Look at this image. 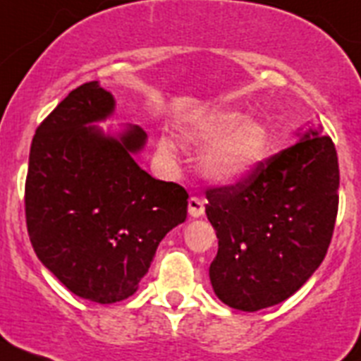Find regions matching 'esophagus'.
<instances>
[{
	"instance_id": "34e87169",
	"label": "esophagus",
	"mask_w": 361,
	"mask_h": 361,
	"mask_svg": "<svg viewBox=\"0 0 361 361\" xmlns=\"http://www.w3.org/2000/svg\"><path fill=\"white\" fill-rule=\"evenodd\" d=\"M188 213L193 219H199V216L204 215V200L199 199V197H191L188 200Z\"/></svg>"
}]
</instances>
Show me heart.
Masks as SVG:
<instances>
[{
    "label": "heart",
    "instance_id": "obj_1",
    "mask_svg": "<svg viewBox=\"0 0 361 361\" xmlns=\"http://www.w3.org/2000/svg\"><path fill=\"white\" fill-rule=\"evenodd\" d=\"M188 145L208 148L200 159V173L216 186H233L255 173L271 148L266 123L247 117L238 110H209L183 130ZM166 157L175 148L168 139L159 141Z\"/></svg>",
    "mask_w": 361,
    "mask_h": 361
}]
</instances>
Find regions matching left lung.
I'll list each match as a JSON object with an SVG mask.
<instances>
[{
  "label": "left lung",
  "mask_w": 361,
  "mask_h": 361,
  "mask_svg": "<svg viewBox=\"0 0 361 361\" xmlns=\"http://www.w3.org/2000/svg\"><path fill=\"white\" fill-rule=\"evenodd\" d=\"M296 137L250 178L206 191V215L219 238L209 280L219 300L238 311H260L295 295L331 244L336 149L320 126Z\"/></svg>",
  "instance_id": "obj_1"
}]
</instances>
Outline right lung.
<instances>
[{
  "mask_svg": "<svg viewBox=\"0 0 361 361\" xmlns=\"http://www.w3.org/2000/svg\"><path fill=\"white\" fill-rule=\"evenodd\" d=\"M116 99L99 81L70 92L32 139L25 213L32 247L79 298L114 304L139 289L166 233L183 224L188 193L135 162L139 126L104 132Z\"/></svg>",
  "mask_w": 361,
  "mask_h": 361,
  "instance_id": "add662e5",
  "label": "right lung"
}]
</instances>
